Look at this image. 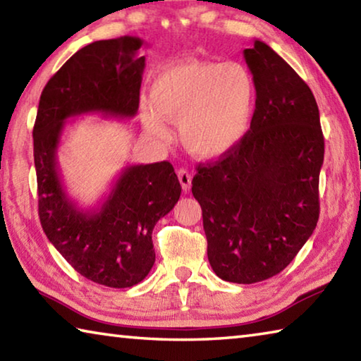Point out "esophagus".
Returning a JSON list of instances; mask_svg holds the SVG:
<instances>
[{
  "label": "esophagus",
  "instance_id": "obj_1",
  "mask_svg": "<svg viewBox=\"0 0 361 361\" xmlns=\"http://www.w3.org/2000/svg\"><path fill=\"white\" fill-rule=\"evenodd\" d=\"M178 180H180V185L183 188V191H189V189H191L192 175L189 173L186 169H180L178 170Z\"/></svg>",
  "mask_w": 361,
  "mask_h": 361
}]
</instances>
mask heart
I'll return each mask as SVG.
<instances>
[{
    "label": "heart",
    "mask_w": 361,
    "mask_h": 361,
    "mask_svg": "<svg viewBox=\"0 0 361 361\" xmlns=\"http://www.w3.org/2000/svg\"><path fill=\"white\" fill-rule=\"evenodd\" d=\"M254 77L243 63L186 60L164 68L142 110L143 126L167 139L176 123L183 148L197 159H216L237 145L251 121Z\"/></svg>",
    "instance_id": "b5f03b06"
}]
</instances>
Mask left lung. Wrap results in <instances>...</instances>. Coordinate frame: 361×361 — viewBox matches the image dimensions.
<instances>
[{
  "label": "left lung",
  "instance_id": "left-lung-1",
  "mask_svg": "<svg viewBox=\"0 0 361 361\" xmlns=\"http://www.w3.org/2000/svg\"><path fill=\"white\" fill-rule=\"evenodd\" d=\"M243 55L255 83L251 128L199 164L192 194L213 271L254 284L283 271L317 226L324 134L312 91L270 45L254 41Z\"/></svg>",
  "mask_w": 361,
  "mask_h": 361
}]
</instances>
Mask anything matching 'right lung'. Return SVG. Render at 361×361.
Here are the masks:
<instances>
[{"instance_id":"right-lung-1","label":"right lung","mask_w":361,"mask_h":361,"mask_svg":"<svg viewBox=\"0 0 361 361\" xmlns=\"http://www.w3.org/2000/svg\"><path fill=\"white\" fill-rule=\"evenodd\" d=\"M142 45L135 36L85 45L45 85L32 129L45 235L75 271L115 289L139 284L153 268L152 233L180 199L178 176L167 161L128 166L99 207L83 209L63 185L56 149L69 118L135 116L145 69Z\"/></svg>"}]
</instances>
